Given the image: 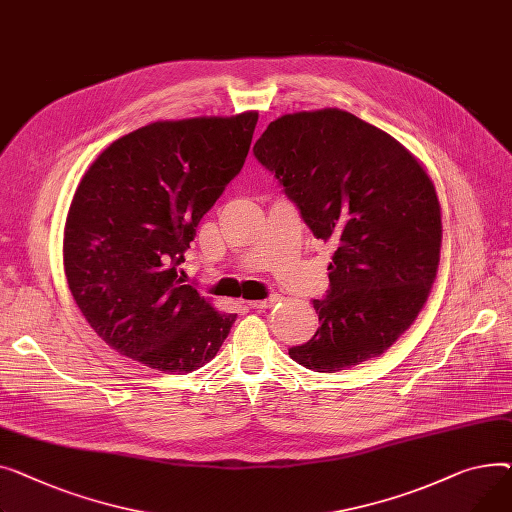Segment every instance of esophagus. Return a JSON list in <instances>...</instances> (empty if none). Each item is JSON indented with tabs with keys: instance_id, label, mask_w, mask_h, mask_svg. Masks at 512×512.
I'll return each mask as SVG.
<instances>
[{
	"instance_id": "obj_1",
	"label": "esophagus",
	"mask_w": 512,
	"mask_h": 512,
	"mask_svg": "<svg viewBox=\"0 0 512 512\" xmlns=\"http://www.w3.org/2000/svg\"><path fill=\"white\" fill-rule=\"evenodd\" d=\"M277 302H279V295H270L266 299H260V302H248V308L264 310V308H273Z\"/></svg>"
}]
</instances>
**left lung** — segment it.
<instances>
[{"mask_svg": "<svg viewBox=\"0 0 512 512\" xmlns=\"http://www.w3.org/2000/svg\"><path fill=\"white\" fill-rule=\"evenodd\" d=\"M316 239L335 244L316 335L289 349L314 372L382 355L422 312L440 262L432 179L393 136L341 109L283 115L254 144Z\"/></svg>", "mask_w": 512, "mask_h": 512, "instance_id": "1", "label": "left lung"}]
</instances>
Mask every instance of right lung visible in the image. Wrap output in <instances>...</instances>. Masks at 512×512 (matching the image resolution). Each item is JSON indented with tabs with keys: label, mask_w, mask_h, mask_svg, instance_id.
<instances>
[{
	"label": "right lung",
	"mask_w": 512,
	"mask_h": 512,
	"mask_svg": "<svg viewBox=\"0 0 512 512\" xmlns=\"http://www.w3.org/2000/svg\"><path fill=\"white\" fill-rule=\"evenodd\" d=\"M258 113L155 122L88 167L64 237L68 287L95 333L159 372H192L227 339L235 314L186 283L184 254L242 171Z\"/></svg>",
	"instance_id": "1"
}]
</instances>
